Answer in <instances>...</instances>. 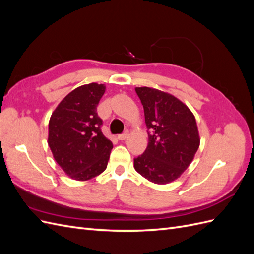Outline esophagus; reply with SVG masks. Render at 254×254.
Wrapping results in <instances>:
<instances>
[{
    "mask_svg": "<svg viewBox=\"0 0 254 254\" xmlns=\"http://www.w3.org/2000/svg\"><path fill=\"white\" fill-rule=\"evenodd\" d=\"M128 135H129V132L127 131V130H126V131H125L124 133H122V134L118 135V139H119V140H121V141H123V140H126L127 137H128Z\"/></svg>",
    "mask_w": 254,
    "mask_h": 254,
    "instance_id": "1",
    "label": "esophagus"
}]
</instances>
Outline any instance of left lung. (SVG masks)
Segmentation results:
<instances>
[{
    "label": "left lung",
    "instance_id": "1",
    "mask_svg": "<svg viewBox=\"0 0 254 254\" xmlns=\"http://www.w3.org/2000/svg\"><path fill=\"white\" fill-rule=\"evenodd\" d=\"M135 92L144 108L148 145L134 158V168L153 183H170L189 167L200 144L195 117L163 91L142 87Z\"/></svg>",
    "mask_w": 254,
    "mask_h": 254
}]
</instances>
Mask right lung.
Listing matches in <instances>:
<instances>
[{
  "mask_svg": "<svg viewBox=\"0 0 254 254\" xmlns=\"http://www.w3.org/2000/svg\"><path fill=\"white\" fill-rule=\"evenodd\" d=\"M104 84H83L68 93L52 113L49 146L54 159L72 179L86 181L102 174L108 164L112 143L102 132L97 105Z\"/></svg>",
  "mask_w": 254,
  "mask_h": 254,
  "instance_id": "right-lung-1",
  "label": "right lung"
}]
</instances>
